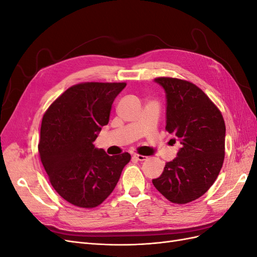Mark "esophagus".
I'll list each match as a JSON object with an SVG mask.
<instances>
[{"mask_svg": "<svg viewBox=\"0 0 257 257\" xmlns=\"http://www.w3.org/2000/svg\"><path fill=\"white\" fill-rule=\"evenodd\" d=\"M133 158L136 159L137 161H146L148 159L146 155H141V154H134Z\"/></svg>", "mask_w": 257, "mask_h": 257, "instance_id": "1", "label": "esophagus"}]
</instances>
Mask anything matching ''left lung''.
<instances>
[{"instance_id": "obj_1", "label": "left lung", "mask_w": 257, "mask_h": 257, "mask_svg": "<svg viewBox=\"0 0 257 257\" xmlns=\"http://www.w3.org/2000/svg\"><path fill=\"white\" fill-rule=\"evenodd\" d=\"M166 92V131L180 139L178 157L152 183L163 196L183 205L203 196L219 176L225 157V122L219 108L196 84L158 77Z\"/></svg>"}]
</instances>
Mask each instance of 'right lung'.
Wrapping results in <instances>:
<instances>
[{
	"label": "right lung",
	"mask_w": 257,
	"mask_h": 257,
	"mask_svg": "<svg viewBox=\"0 0 257 257\" xmlns=\"http://www.w3.org/2000/svg\"><path fill=\"white\" fill-rule=\"evenodd\" d=\"M125 82L72 85L44 113L38 152L52 188L76 207L95 208L110 195L131 154L108 155L93 145L109 122Z\"/></svg>",
	"instance_id": "right-lung-1"
}]
</instances>
